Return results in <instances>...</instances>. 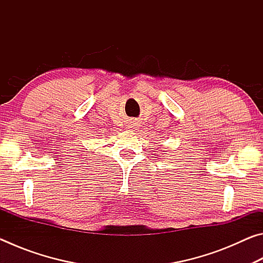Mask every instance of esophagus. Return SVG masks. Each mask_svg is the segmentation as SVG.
<instances>
[{
  "label": "esophagus",
  "mask_w": 263,
  "mask_h": 263,
  "mask_svg": "<svg viewBox=\"0 0 263 263\" xmlns=\"http://www.w3.org/2000/svg\"><path fill=\"white\" fill-rule=\"evenodd\" d=\"M138 126H139V124H138V122L136 121V119H131V121H130V127L137 128Z\"/></svg>",
  "instance_id": "obj_1"
}]
</instances>
